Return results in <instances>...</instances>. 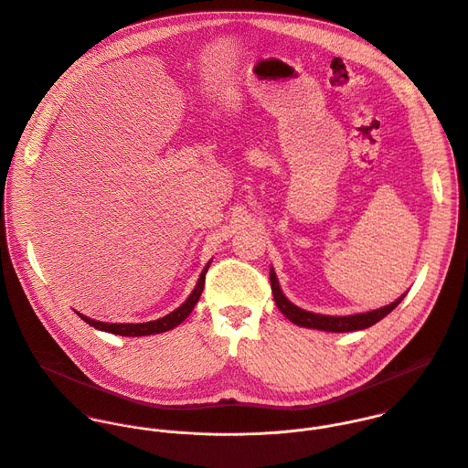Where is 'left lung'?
<instances>
[{"label":"left lung","mask_w":468,"mask_h":468,"mask_svg":"<svg viewBox=\"0 0 468 468\" xmlns=\"http://www.w3.org/2000/svg\"><path fill=\"white\" fill-rule=\"evenodd\" d=\"M270 281H271V292H273V299L277 308L281 310V314L290 319L293 324L303 326V328H312V330H321V332H334V334H343V332H357V330H365L374 326L376 323H379L381 319H385L403 299L407 293H403L399 299H396L394 303L378 308V310H370L365 314H354V315H323V314H314V312H306L299 306H295L281 290L279 279L275 275V270L270 268Z\"/></svg>","instance_id":"8db88e82"}]
</instances>
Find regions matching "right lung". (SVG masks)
<instances>
[{"label":"right lung","mask_w":468,"mask_h":468,"mask_svg":"<svg viewBox=\"0 0 468 468\" xmlns=\"http://www.w3.org/2000/svg\"><path fill=\"white\" fill-rule=\"evenodd\" d=\"M211 261L204 266L193 292L189 293V297L186 299V303H182L176 310H173L171 314L156 319V321H147V323H101L96 319H90L87 315H81L80 312H76L89 326H94L96 330L107 332V334H114V335H122V337H144V335H156V334H164L173 330L175 326H178L195 308V304L198 303L202 290H204V279H206V271L209 268Z\"/></svg>","instance_id":"1"}]
</instances>
